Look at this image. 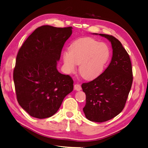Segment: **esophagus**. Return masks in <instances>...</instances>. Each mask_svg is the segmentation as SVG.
<instances>
[{
    "label": "esophagus",
    "mask_w": 148,
    "mask_h": 148,
    "mask_svg": "<svg viewBox=\"0 0 148 148\" xmlns=\"http://www.w3.org/2000/svg\"><path fill=\"white\" fill-rule=\"evenodd\" d=\"M74 88V89L76 90H77V91H80L81 90V85H79V84H75Z\"/></svg>",
    "instance_id": "obj_1"
}]
</instances>
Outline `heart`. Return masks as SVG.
<instances>
[{
	"label": "heart",
	"mask_w": 148,
	"mask_h": 148,
	"mask_svg": "<svg viewBox=\"0 0 148 148\" xmlns=\"http://www.w3.org/2000/svg\"><path fill=\"white\" fill-rule=\"evenodd\" d=\"M110 56V49L104 42L92 38H82L72 44L69 51L63 53V62L66 72L71 74L79 65V72L84 79L99 76L104 69Z\"/></svg>",
	"instance_id": "1"
}]
</instances>
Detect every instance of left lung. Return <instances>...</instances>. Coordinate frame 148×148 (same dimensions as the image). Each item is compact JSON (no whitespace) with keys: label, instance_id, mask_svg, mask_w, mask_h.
<instances>
[{"label":"left lung","instance_id":"8db88e82","mask_svg":"<svg viewBox=\"0 0 148 148\" xmlns=\"http://www.w3.org/2000/svg\"><path fill=\"white\" fill-rule=\"evenodd\" d=\"M111 43L112 56L104 72L81 87L86 94L83 112L94 122H104L118 115L123 109L132 84V69L128 53L119 40L112 36L95 34Z\"/></svg>","mask_w":148,"mask_h":148}]
</instances>
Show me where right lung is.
<instances>
[{"label":"right lung","instance_id":"add662e5","mask_svg":"<svg viewBox=\"0 0 148 148\" xmlns=\"http://www.w3.org/2000/svg\"><path fill=\"white\" fill-rule=\"evenodd\" d=\"M72 33V27L41 26L19 50L13 72L16 93L19 104L32 117H51L73 90L72 78L56 69L62 49Z\"/></svg>","mask_w":148,"mask_h":148}]
</instances>
